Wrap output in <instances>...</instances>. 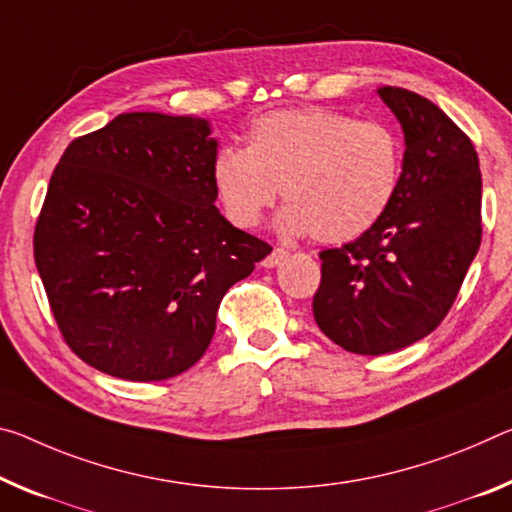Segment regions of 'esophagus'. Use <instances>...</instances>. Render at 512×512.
Returning a JSON list of instances; mask_svg holds the SVG:
<instances>
[{
	"mask_svg": "<svg viewBox=\"0 0 512 512\" xmlns=\"http://www.w3.org/2000/svg\"><path fill=\"white\" fill-rule=\"evenodd\" d=\"M287 257H289V253L285 248H273V253L262 259V266H264V269H275V266H280Z\"/></svg>",
	"mask_w": 512,
	"mask_h": 512,
	"instance_id": "obj_1",
	"label": "esophagus"
}]
</instances>
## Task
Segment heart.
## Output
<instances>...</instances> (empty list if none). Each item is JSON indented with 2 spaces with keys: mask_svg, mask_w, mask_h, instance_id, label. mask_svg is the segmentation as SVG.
Here are the masks:
<instances>
[{
  "mask_svg": "<svg viewBox=\"0 0 512 512\" xmlns=\"http://www.w3.org/2000/svg\"><path fill=\"white\" fill-rule=\"evenodd\" d=\"M401 173L394 132L323 107L273 111L257 118L246 150L225 148L212 182L225 216L255 227L278 189L289 205L278 225L323 243L362 237L385 214Z\"/></svg>",
  "mask_w": 512,
  "mask_h": 512,
  "instance_id": "obj_1",
  "label": "heart"
}]
</instances>
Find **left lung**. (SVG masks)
Returning a JSON list of instances; mask_svg holds the SVG:
<instances>
[{
	"label": "left lung",
	"instance_id": "left-lung-1",
	"mask_svg": "<svg viewBox=\"0 0 512 512\" xmlns=\"http://www.w3.org/2000/svg\"><path fill=\"white\" fill-rule=\"evenodd\" d=\"M401 123L405 152L380 221L321 257L312 312L348 353L383 355L419 342L451 310L481 246V168L472 141L431 100L376 91Z\"/></svg>",
	"mask_w": 512,
	"mask_h": 512
}]
</instances>
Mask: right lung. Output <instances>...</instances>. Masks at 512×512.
Returning a JSON list of instances; mask_svg holds the SVG:
<instances>
[{
	"mask_svg": "<svg viewBox=\"0 0 512 512\" xmlns=\"http://www.w3.org/2000/svg\"><path fill=\"white\" fill-rule=\"evenodd\" d=\"M218 141L205 118L120 113L72 141L34 234L36 269L66 344L109 376H180L218 305L271 253L218 212Z\"/></svg>",
	"mask_w": 512,
	"mask_h": 512,
	"instance_id": "obj_1",
	"label": "right lung"
}]
</instances>
